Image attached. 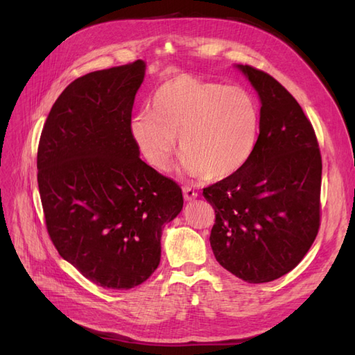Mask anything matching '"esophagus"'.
I'll use <instances>...</instances> for the list:
<instances>
[{"mask_svg":"<svg viewBox=\"0 0 355 355\" xmlns=\"http://www.w3.org/2000/svg\"><path fill=\"white\" fill-rule=\"evenodd\" d=\"M197 196H198L197 191H194L191 187H184V197H185L187 201H191V200L197 198Z\"/></svg>","mask_w":355,"mask_h":355,"instance_id":"esophagus-1","label":"esophagus"}]
</instances>
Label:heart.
<instances>
[{"mask_svg": "<svg viewBox=\"0 0 355 355\" xmlns=\"http://www.w3.org/2000/svg\"><path fill=\"white\" fill-rule=\"evenodd\" d=\"M259 133V110L241 87L176 75L153 96L151 112L130 121V135L146 163L166 170L176 149L182 168L192 178L223 179L250 159Z\"/></svg>", "mask_w": 355, "mask_h": 355, "instance_id": "heart-1", "label": "heart"}]
</instances>
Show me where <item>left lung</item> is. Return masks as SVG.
Here are the masks:
<instances>
[{"label":"left lung","instance_id":"left-lung-1","mask_svg":"<svg viewBox=\"0 0 355 355\" xmlns=\"http://www.w3.org/2000/svg\"><path fill=\"white\" fill-rule=\"evenodd\" d=\"M261 99L259 136L245 166L202 189L214 209L216 261L247 283L283 277L320 228L321 154L313 124L270 73L239 65Z\"/></svg>","mask_w":355,"mask_h":355}]
</instances>
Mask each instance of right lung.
<instances>
[{
	"mask_svg": "<svg viewBox=\"0 0 355 355\" xmlns=\"http://www.w3.org/2000/svg\"><path fill=\"white\" fill-rule=\"evenodd\" d=\"M145 62L94 71L62 92L41 132L38 188L50 240L90 282L127 290L158 268L182 189L139 158L130 135Z\"/></svg>",
	"mask_w": 355,
	"mask_h": 355,
	"instance_id": "right-lung-1",
	"label": "right lung"
}]
</instances>
